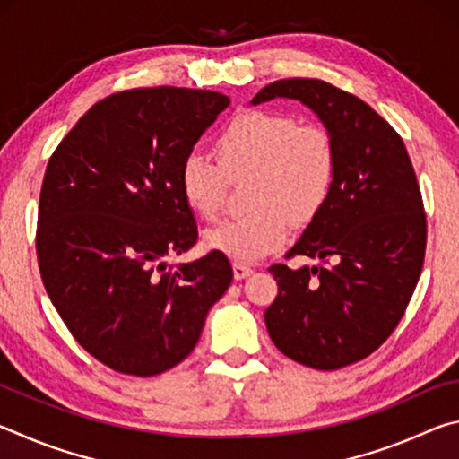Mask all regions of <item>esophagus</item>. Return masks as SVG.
<instances>
[{"label": "esophagus", "instance_id": "obj_1", "mask_svg": "<svg viewBox=\"0 0 459 459\" xmlns=\"http://www.w3.org/2000/svg\"><path fill=\"white\" fill-rule=\"evenodd\" d=\"M232 273H235V279H245L253 275V269L245 265V263H232Z\"/></svg>", "mask_w": 459, "mask_h": 459}]
</instances>
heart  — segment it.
Wrapping results in <instances>:
<instances>
[{
    "instance_id": "1",
    "label": "heart",
    "mask_w": 459,
    "mask_h": 459,
    "mask_svg": "<svg viewBox=\"0 0 459 459\" xmlns=\"http://www.w3.org/2000/svg\"><path fill=\"white\" fill-rule=\"evenodd\" d=\"M216 155L229 176L253 174L251 212L204 232L211 251L240 263L275 253L290 238L291 221L307 222L322 211L336 176V145L330 131L293 115L247 111L216 137ZM200 152L182 160L178 184L186 204L202 219H214L224 198V173Z\"/></svg>"
}]
</instances>
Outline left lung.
Instances as JSON below:
<instances>
[{"label":"left lung","mask_w":459,"mask_h":459,"mask_svg":"<svg viewBox=\"0 0 459 459\" xmlns=\"http://www.w3.org/2000/svg\"><path fill=\"white\" fill-rule=\"evenodd\" d=\"M293 99L330 131L336 176L328 200L287 257L332 265H271L279 293L265 324L291 360L336 370L367 359L397 328L425 259V212L405 143L359 97L317 79L267 84L251 105Z\"/></svg>","instance_id":"obj_1"}]
</instances>
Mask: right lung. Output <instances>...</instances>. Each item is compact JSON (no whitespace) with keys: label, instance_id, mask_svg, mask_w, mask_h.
<instances>
[{"label":"right lung","instance_id":"right-lung-1","mask_svg":"<svg viewBox=\"0 0 459 459\" xmlns=\"http://www.w3.org/2000/svg\"><path fill=\"white\" fill-rule=\"evenodd\" d=\"M229 105L214 91L117 92L82 115L46 168L36 237L46 293L84 351L123 375L180 364L232 281L216 251L166 263L198 238L182 160Z\"/></svg>","mask_w":459,"mask_h":459}]
</instances>
